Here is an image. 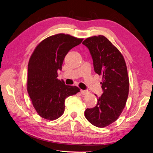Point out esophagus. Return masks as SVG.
<instances>
[{
	"label": "esophagus",
	"mask_w": 153,
	"mask_h": 153,
	"mask_svg": "<svg viewBox=\"0 0 153 153\" xmlns=\"http://www.w3.org/2000/svg\"><path fill=\"white\" fill-rule=\"evenodd\" d=\"M81 93L82 95H86L88 93V91H84V90H81Z\"/></svg>",
	"instance_id": "obj_1"
}]
</instances>
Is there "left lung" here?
Returning <instances> with one entry per match:
<instances>
[{
	"label": "left lung",
	"instance_id": "8db88e82",
	"mask_svg": "<svg viewBox=\"0 0 153 153\" xmlns=\"http://www.w3.org/2000/svg\"><path fill=\"white\" fill-rule=\"evenodd\" d=\"M83 44L91 54L94 71L102 76L103 91L97 105L86 109L85 116L94 126L105 127L117 120L126 105L129 91L126 63L119 50L103 36L87 38Z\"/></svg>",
	"mask_w": 153,
	"mask_h": 153
}]
</instances>
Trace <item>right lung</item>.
<instances>
[{
	"instance_id": "obj_1",
	"label": "right lung",
	"mask_w": 153,
	"mask_h": 153,
	"mask_svg": "<svg viewBox=\"0 0 153 153\" xmlns=\"http://www.w3.org/2000/svg\"><path fill=\"white\" fill-rule=\"evenodd\" d=\"M83 39L59 33L42 41L35 48L28 66L27 91L37 114L47 120H55L64 113L66 97L80 89L66 85L57 79L63 60L70 50Z\"/></svg>"
}]
</instances>
